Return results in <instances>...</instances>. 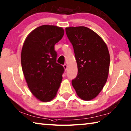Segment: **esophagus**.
<instances>
[{"label": "esophagus", "instance_id": "obj_1", "mask_svg": "<svg viewBox=\"0 0 131 131\" xmlns=\"http://www.w3.org/2000/svg\"><path fill=\"white\" fill-rule=\"evenodd\" d=\"M63 68H64V69H65V70H67L68 65H66V64H64V65H63Z\"/></svg>", "mask_w": 131, "mask_h": 131}]
</instances>
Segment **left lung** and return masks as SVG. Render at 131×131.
Masks as SVG:
<instances>
[{
	"label": "left lung",
	"instance_id": "left-lung-1",
	"mask_svg": "<svg viewBox=\"0 0 131 131\" xmlns=\"http://www.w3.org/2000/svg\"><path fill=\"white\" fill-rule=\"evenodd\" d=\"M77 64L78 74L72 84L84 100L96 97L106 82L110 56L106 45L90 28L79 26L66 28Z\"/></svg>",
	"mask_w": 131,
	"mask_h": 131
}]
</instances>
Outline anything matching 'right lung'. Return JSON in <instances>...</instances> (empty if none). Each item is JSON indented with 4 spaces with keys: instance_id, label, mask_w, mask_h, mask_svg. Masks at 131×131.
Returning <instances> with one entry per match:
<instances>
[{
    "instance_id": "right-lung-1",
    "label": "right lung",
    "mask_w": 131,
    "mask_h": 131,
    "mask_svg": "<svg viewBox=\"0 0 131 131\" xmlns=\"http://www.w3.org/2000/svg\"><path fill=\"white\" fill-rule=\"evenodd\" d=\"M64 30L56 26L43 25L26 38L21 53V63L28 87L40 101L56 97L65 71L57 63L56 43L62 38Z\"/></svg>"
}]
</instances>
